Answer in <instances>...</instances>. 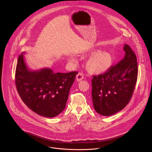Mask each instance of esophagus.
Segmentation results:
<instances>
[{
	"label": "esophagus",
	"mask_w": 152,
	"mask_h": 152,
	"mask_svg": "<svg viewBox=\"0 0 152 152\" xmlns=\"http://www.w3.org/2000/svg\"><path fill=\"white\" fill-rule=\"evenodd\" d=\"M83 79V75L82 73H79L77 75H76V80L78 82L81 81Z\"/></svg>",
	"instance_id": "obj_1"
}]
</instances>
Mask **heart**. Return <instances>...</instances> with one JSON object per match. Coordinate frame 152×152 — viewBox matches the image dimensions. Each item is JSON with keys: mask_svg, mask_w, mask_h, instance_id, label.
<instances>
[{"mask_svg": "<svg viewBox=\"0 0 152 152\" xmlns=\"http://www.w3.org/2000/svg\"><path fill=\"white\" fill-rule=\"evenodd\" d=\"M93 53L85 64L87 72L93 75H100L107 72L113 65L114 58L112 54L106 51H98L94 48L88 51Z\"/></svg>", "mask_w": 152, "mask_h": 152, "instance_id": "heart-1", "label": "heart"}]
</instances>
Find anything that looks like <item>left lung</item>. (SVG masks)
Listing matches in <instances>:
<instances>
[{
  "label": "left lung",
  "mask_w": 152,
  "mask_h": 152,
  "mask_svg": "<svg viewBox=\"0 0 152 152\" xmlns=\"http://www.w3.org/2000/svg\"><path fill=\"white\" fill-rule=\"evenodd\" d=\"M125 57L104 74L93 76L92 100L97 113L110 116L124 108L131 100L137 77L135 53L125 44Z\"/></svg>",
  "instance_id": "8db88e82"
}]
</instances>
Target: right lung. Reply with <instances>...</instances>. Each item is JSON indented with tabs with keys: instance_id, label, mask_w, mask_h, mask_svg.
Returning <instances> with one entry per match:
<instances>
[{
	"instance_id": "obj_1",
	"label": "right lung",
	"mask_w": 152,
	"mask_h": 152,
	"mask_svg": "<svg viewBox=\"0 0 152 152\" xmlns=\"http://www.w3.org/2000/svg\"><path fill=\"white\" fill-rule=\"evenodd\" d=\"M21 53L17 60L15 83L24 104L36 114L52 118L66 107L71 86L77 72L54 73L50 68L31 71Z\"/></svg>"
}]
</instances>
